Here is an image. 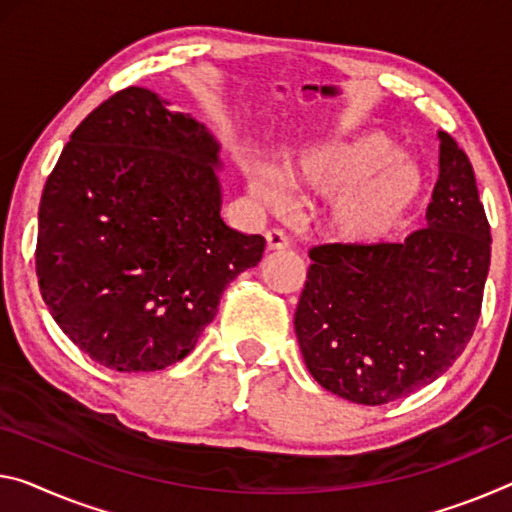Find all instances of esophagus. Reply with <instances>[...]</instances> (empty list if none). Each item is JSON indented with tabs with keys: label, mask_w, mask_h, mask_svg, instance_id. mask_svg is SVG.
<instances>
[{
	"label": "esophagus",
	"mask_w": 512,
	"mask_h": 512,
	"mask_svg": "<svg viewBox=\"0 0 512 512\" xmlns=\"http://www.w3.org/2000/svg\"><path fill=\"white\" fill-rule=\"evenodd\" d=\"M265 242H267V249H272V251H279V249H288L290 247V240L286 238V233L277 231V229H272V231L265 233Z\"/></svg>",
	"instance_id": "esophagus-1"
}]
</instances>
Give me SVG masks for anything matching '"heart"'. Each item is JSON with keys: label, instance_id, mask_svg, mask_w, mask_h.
<instances>
[{"label": "heart", "instance_id": "1", "mask_svg": "<svg viewBox=\"0 0 512 512\" xmlns=\"http://www.w3.org/2000/svg\"><path fill=\"white\" fill-rule=\"evenodd\" d=\"M295 178L316 194H336L327 210V226L348 245H377L398 229L423 190V174L414 162L398 157L393 141L380 132H364L313 146L295 167ZM254 190L272 208H286V176L274 167H258Z\"/></svg>", "mask_w": 512, "mask_h": 512}]
</instances>
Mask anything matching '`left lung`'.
<instances>
[{"label":"left lung","instance_id":"obj_1","mask_svg":"<svg viewBox=\"0 0 512 512\" xmlns=\"http://www.w3.org/2000/svg\"><path fill=\"white\" fill-rule=\"evenodd\" d=\"M426 226L403 242L320 245L295 334L320 387L384 405L435 382L467 348L490 270V224L469 157L446 132Z\"/></svg>","mask_w":512,"mask_h":512}]
</instances>
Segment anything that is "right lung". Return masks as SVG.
Instances as JSON below:
<instances>
[{"instance_id": "right-lung-1", "label": "right lung", "mask_w": 512, "mask_h": 512, "mask_svg": "<svg viewBox=\"0 0 512 512\" xmlns=\"http://www.w3.org/2000/svg\"><path fill=\"white\" fill-rule=\"evenodd\" d=\"M219 141L157 93L128 86L86 116L47 178L36 274L64 334L121 373L190 355L261 235L222 219Z\"/></svg>"}]
</instances>
